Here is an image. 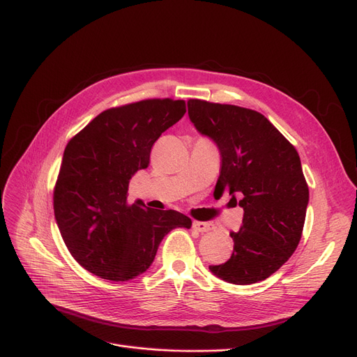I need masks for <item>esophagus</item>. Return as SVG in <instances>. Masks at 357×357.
<instances>
[{"instance_id": "34e87169", "label": "esophagus", "mask_w": 357, "mask_h": 357, "mask_svg": "<svg viewBox=\"0 0 357 357\" xmlns=\"http://www.w3.org/2000/svg\"><path fill=\"white\" fill-rule=\"evenodd\" d=\"M192 227L199 233H207V231H211L214 229L211 222H205V221H194Z\"/></svg>"}]
</instances>
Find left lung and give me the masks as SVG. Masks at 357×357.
<instances>
[{
  "instance_id": "8db88e82",
  "label": "left lung",
  "mask_w": 357,
  "mask_h": 357,
  "mask_svg": "<svg viewBox=\"0 0 357 357\" xmlns=\"http://www.w3.org/2000/svg\"><path fill=\"white\" fill-rule=\"evenodd\" d=\"M197 131L211 139L221 156L215 192L229 191L245 211L231 257L210 266L217 278L250 285L275 273L301 240L310 201L295 147L260 112L237 105L188 101Z\"/></svg>"
}]
</instances>
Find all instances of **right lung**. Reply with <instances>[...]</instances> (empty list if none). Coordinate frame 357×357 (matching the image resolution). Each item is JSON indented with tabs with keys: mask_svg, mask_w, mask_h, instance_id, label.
<instances>
[{
	"mask_svg": "<svg viewBox=\"0 0 357 357\" xmlns=\"http://www.w3.org/2000/svg\"><path fill=\"white\" fill-rule=\"evenodd\" d=\"M185 112V101L169 98L111 108L68 143L54 218L68 250L91 273L116 282L133 279L153 264L169 231L192 226L178 211L127 204L130 179L149 166L153 143Z\"/></svg>",
	"mask_w": 357,
	"mask_h": 357,
	"instance_id": "add662e5",
	"label": "right lung"
}]
</instances>
